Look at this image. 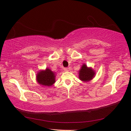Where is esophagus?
<instances>
[{
	"instance_id": "obj_1",
	"label": "esophagus",
	"mask_w": 131,
	"mask_h": 131,
	"mask_svg": "<svg viewBox=\"0 0 131 131\" xmlns=\"http://www.w3.org/2000/svg\"><path fill=\"white\" fill-rule=\"evenodd\" d=\"M63 70L65 71V72H67V71H69V69L68 68H65L63 69Z\"/></svg>"
}]
</instances>
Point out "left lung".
<instances>
[{"mask_svg": "<svg viewBox=\"0 0 131 131\" xmlns=\"http://www.w3.org/2000/svg\"><path fill=\"white\" fill-rule=\"evenodd\" d=\"M95 72L92 69L87 68L85 64L82 66L81 69L79 71V79L82 81H90L94 77Z\"/></svg>", "mask_w": 131, "mask_h": 131, "instance_id": "obj_1", "label": "left lung"}]
</instances>
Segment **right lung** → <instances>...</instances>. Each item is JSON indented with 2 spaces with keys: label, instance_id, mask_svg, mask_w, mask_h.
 I'll return each mask as SVG.
<instances>
[{
  "label": "right lung",
  "instance_id": "right-lung-1",
  "mask_svg": "<svg viewBox=\"0 0 131 131\" xmlns=\"http://www.w3.org/2000/svg\"><path fill=\"white\" fill-rule=\"evenodd\" d=\"M55 73L49 69L41 71L37 75V80L40 84L45 86L52 85L55 82Z\"/></svg>",
  "mask_w": 131,
  "mask_h": 131
}]
</instances>
